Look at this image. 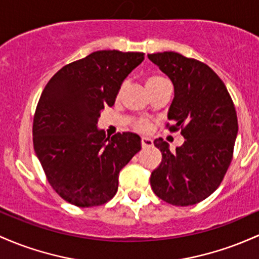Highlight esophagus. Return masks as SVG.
<instances>
[{"label": "esophagus", "mask_w": 259, "mask_h": 259, "mask_svg": "<svg viewBox=\"0 0 259 259\" xmlns=\"http://www.w3.org/2000/svg\"><path fill=\"white\" fill-rule=\"evenodd\" d=\"M153 145V141L150 138H143L141 139V146L143 147H150Z\"/></svg>", "instance_id": "34e87169"}]
</instances>
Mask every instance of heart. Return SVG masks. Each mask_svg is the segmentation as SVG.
<instances>
[{"label":"heart","instance_id":"heart-1","mask_svg":"<svg viewBox=\"0 0 259 259\" xmlns=\"http://www.w3.org/2000/svg\"><path fill=\"white\" fill-rule=\"evenodd\" d=\"M163 81H166V79H164L163 77H161V76H151V77L147 78V81H146L147 88L156 86V84L161 83V82H163ZM123 90H124V86H121L120 90H119V96L121 95ZM134 127L138 130V132L146 133V132H149L150 127H151V123H150L149 119H146V118L136 119V120H134Z\"/></svg>","mask_w":259,"mask_h":259}]
</instances>
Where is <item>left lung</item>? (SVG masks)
Wrapping results in <instances>:
<instances>
[{
	"instance_id": "8db88e82",
	"label": "left lung",
	"mask_w": 259,
	"mask_h": 259,
	"mask_svg": "<svg viewBox=\"0 0 259 259\" xmlns=\"http://www.w3.org/2000/svg\"><path fill=\"white\" fill-rule=\"evenodd\" d=\"M147 56L172 81L169 130L186 139L176 151L161 138L153 141L162 161L151 173V188L172 205H194L217 190L231 163L238 132L234 102L208 65L175 51Z\"/></svg>"
}]
</instances>
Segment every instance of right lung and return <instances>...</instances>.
I'll use <instances>...</instances> for the list:
<instances>
[{
	"mask_svg": "<svg viewBox=\"0 0 259 259\" xmlns=\"http://www.w3.org/2000/svg\"><path fill=\"white\" fill-rule=\"evenodd\" d=\"M144 59V53L95 51L59 70L42 91L34 115V150L50 186L73 205L90 208L110 200L119 172L140 151L138 134L107 138L97 124Z\"/></svg>",
	"mask_w": 259,
	"mask_h": 259,
	"instance_id": "add662e5",
	"label": "right lung"
}]
</instances>
